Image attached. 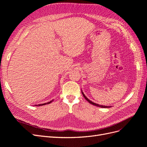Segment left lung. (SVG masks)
Returning <instances> with one entry per match:
<instances>
[{"label":"left lung","instance_id":"obj_1","mask_svg":"<svg viewBox=\"0 0 147 147\" xmlns=\"http://www.w3.org/2000/svg\"><path fill=\"white\" fill-rule=\"evenodd\" d=\"M82 92V94H83V96H84V98H85V99L89 102V103H90V104H92V105H95V106H97V107H101V108H109V107H109V106H103V105H99V104H96V103H94V102H91L90 100H89L87 97L84 96V93L83 92Z\"/></svg>","mask_w":147,"mask_h":147}]
</instances>
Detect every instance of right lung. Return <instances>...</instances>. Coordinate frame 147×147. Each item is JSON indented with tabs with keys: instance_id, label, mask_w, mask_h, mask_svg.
<instances>
[{
	"instance_id": "obj_1",
	"label": "right lung",
	"mask_w": 147,
	"mask_h": 147,
	"mask_svg": "<svg viewBox=\"0 0 147 147\" xmlns=\"http://www.w3.org/2000/svg\"><path fill=\"white\" fill-rule=\"evenodd\" d=\"M51 102H52V101H50V102H47V103H45V104H38V106H41V105H46V104H50Z\"/></svg>"
}]
</instances>
